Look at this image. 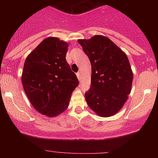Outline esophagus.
<instances>
[{"label":"esophagus","mask_w":158,"mask_h":158,"mask_svg":"<svg viewBox=\"0 0 158 158\" xmlns=\"http://www.w3.org/2000/svg\"><path fill=\"white\" fill-rule=\"evenodd\" d=\"M77 78H78V79H79V80H80L81 79V74H80V73H79V72H78V73H77Z\"/></svg>","instance_id":"34e87169"}]
</instances>
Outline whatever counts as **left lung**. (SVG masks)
<instances>
[{
	"instance_id": "8db88e82",
	"label": "left lung",
	"mask_w": 158,
	"mask_h": 158,
	"mask_svg": "<svg viewBox=\"0 0 158 158\" xmlns=\"http://www.w3.org/2000/svg\"><path fill=\"white\" fill-rule=\"evenodd\" d=\"M78 42L91 64V85L85 93L90 109L108 117L122 109L131 93L133 72L126 54L106 36L96 35Z\"/></svg>"
}]
</instances>
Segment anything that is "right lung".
<instances>
[{
  "instance_id": "1",
  "label": "right lung",
  "mask_w": 158,
  "mask_h": 158,
  "mask_svg": "<svg viewBox=\"0 0 158 158\" xmlns=\"http://www.w3.org/2000/svg\"><path fill=\"white\" fill-rule=\"evenodd\" d=\"M68 44L48 37L29 54L23 65L21 81L34 108L48 117L68 108L72 93L79 85L65 56Z\"/></svg>"
}]
</instances>
